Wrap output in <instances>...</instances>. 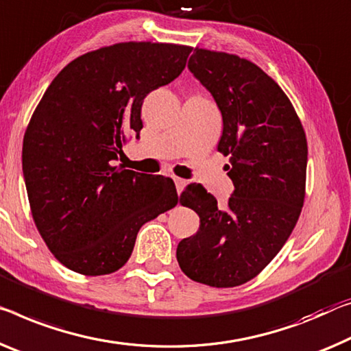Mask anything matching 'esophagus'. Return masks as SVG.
<instances>
[{
	"instance_id": "esophagus-1",
	"label": "esophagus",
	"mask_w": 351,
	"mask_h": 351,
	"mask_svg": "<svg viewBox=\"0 0 351 351\" xmlns=\"http://www.w3.org/2000/svg\"><path fill=\"white\" fill-rule=\"evenodd\" d=\"M174 183H176V190H177V193H182L183 186L186 185V182L183 180V179H179V177H174Z\"/></svg>"
}]
</instances>
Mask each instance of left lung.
Here are the masks:
<instances>
[{"instance_id": "left-lung-1", "label": "left lung", "mask_w": 351, "mask_h": 351, "mask_svg": "<svg viewBox=\"0 0 351 351\" xmlns=\"http://www.w3.org/2000/svg\"><path fill=\"white\" fill-rule=\"evenodd\" d=\"M188 69L223 116L218 150L230 157L228 176L235 190L226 208L202 188L188 186L180 194L182 206L199 215L201 226L177 246V261L193 281L235 287L273 261L300 218L306 133L289 97L254 62L194 48Z\"/></svg>"}]
</instances>
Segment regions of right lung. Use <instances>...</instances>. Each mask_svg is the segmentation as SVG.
Returning <instances> with one entry per match:
<instances>
[{
  "label": "right lung",
  "instance_id": "right-lung-1",
  "mask_svg": "<svg viewBox=\"0 0 351 351\" xmlns=\"http://www.w3.org/2000/svg\"><path fill=\"white\" fill-rule=\"evenodd\" d=\"M193 48L122 42L73 59L48 86L23 139L32 219L64 267L114 273L141 226L177 204L169 177L114 166L128 134L141 132L150 90L176 80Z\"/></svg>",
  "mask_w": 351,
  "mask_h": 351
}]
</instances>
